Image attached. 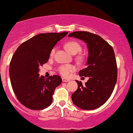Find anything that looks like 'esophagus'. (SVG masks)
I'll use <instances>...</instances> for the list:
<instances>
[{
  "instance_id": "esophagus-1",
  "label": "esophagus",
  "mask_w": 133,
  "mask_h": 133,
  "mask_svg": "<svg viewBox=\"0 0 133 133\" xmlns=\"http://www.w3.org/2000/svg\"><path fill=\"white\" fill-rule=\"evenodd\" d=\"M62 81H63V82H69L70 80H68V79L65 78H62Z\"/></svg>"
}]
</instances>
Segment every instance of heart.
Masks as SVG:
<instances>
[{
	"label": "heart",
	"instance_id": "heart-1",
	"mask_svg": "<svg viewBox=\"0 0 133 133\" xmlns=\"http://www.w3.org/2000/svg\"><path fill=\"white\" fill-rule=\"evenodd\" d=\"M65 47L66 50L69 52L70 54L75 55L81 50V45L75 41H70L65 43ZM56 51V47H54L51 50L50 53V56H52L54 55ZM76 70V68L74 65L71 64H66L60 65L58 68V71L62 76L68 77L70 75L72 72H74Z\"/></svg>",
	"mask_w": 133,
	"mask_h": 133
}]
</instances>
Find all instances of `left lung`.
Returning a JSON list of instances; mask_svg holds the SVG:
<instances>
[{
  "instance_id": "obj_1",
  "label": "left lung",
  "mask_w": 133,
  "mask_h": 133,
  "mask_svg": "<svg viewBox=\"0 0 133 133\" xmlns=\"http://www.w3.org/2000/svg\"><path fill=\"white\" fill-rule=\"evenodd\" d=\"M68 36L83 40L88 50L87 67L78 74L89 80L85 85L76 80L78 88L72 95V102L84 110H94L109 99L115 88L117 66L114 49L99 36L89 32H74Z\"/></svg>"
}]
</instances>
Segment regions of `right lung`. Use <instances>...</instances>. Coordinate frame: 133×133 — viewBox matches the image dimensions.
<instances>
[{"label": "right lung", "instance_id": "right-lung-1", "mask_svg": "<svg viewBox=\"0 0 133 133\" xmlns=\"http://www.w3.org/2000/svg\"><path fill=\"white\" fill-rule=\"evenodd\" d=\"M68 34L36 35L20 45L13 54L9 68L11 87L18 100L27 108L42 110L52 103L62 78L59 75L40 76L39 67L48 62L51 50Z\"/></svg>", "mask_w": 133, "mask_h": 133}]
</instances>
